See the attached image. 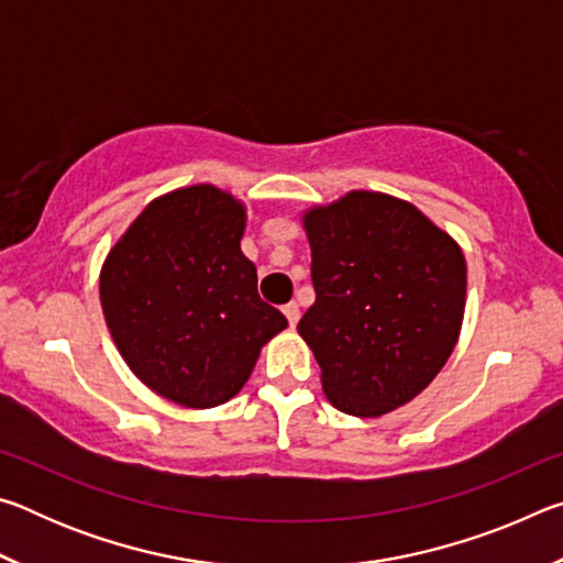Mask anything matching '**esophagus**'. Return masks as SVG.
<instances>
[{
    "mask_svg": "<svg viewBox=\"0 0 563 563\" xmlns=\"http://www.w3.org/2000/svg\"><path fill=\"white\" fill-rule=\"evenodd\" d=\"M283 312H285V318H288V322H290V328H295V322L300 320V308H298V302H288L283 308Z\"/></svg>",
    "mask_w": 563,
    "mask_h": 563,
    "instance_id": "obj_1",
    "label": "esophagus"
}]
</instances>
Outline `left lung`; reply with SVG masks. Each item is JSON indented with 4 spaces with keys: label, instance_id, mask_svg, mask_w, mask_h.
I'll return each mask as SVG.
<instances>
[{
    "label": "left lung",
    "instance_id": "8db88e82",
    "mask_svg": "<svg viewBox=\"0 0 563 563\" xmlns=\"http://www.w3.org/2000/svg\"><path fill=\"white\" fill-rule=\"evenodd\" d=\"M316 302L298 322L332 407L379 417L450 360L464 318L466 263L412 203L352 190L302 216Z\"/></svg>",
    "mask_w": 563,
    "mask_h": 563
}]
</instances>
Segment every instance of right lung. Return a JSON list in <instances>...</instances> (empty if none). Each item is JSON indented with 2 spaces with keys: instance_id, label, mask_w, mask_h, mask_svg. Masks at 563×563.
<instances>
[{
  "instance_id": "1",
  "label": "right lung",
  "mask_w": 563,
  "mask_h": 563,
  "mask_svg": "<svg viewBox=\"0 0 563 563\" xmlns=\"http://www.w3.org/2000/svg\"><path fill=\"white\" fill-rule=\"evenodd\" d=\"M243 231L241 201L216 186H188L151 201L103 261L101 308L121 357L180 407L235 397L261 347L288 328L261 300Z\"/></svg>"
}]
</instances>
